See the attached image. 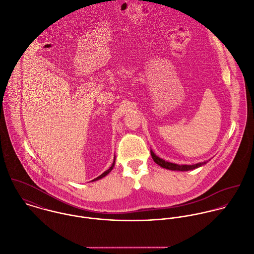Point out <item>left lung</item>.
Masks as SVG:
<instances>
[{"instance_id":"obj_1","label":"left lung","mask_w":254,"mask_h":254,"mask_svg":"<svg viewBox=\"0 0 254 254\" xmlns=\"http://www.w3.org/2000/svg\"><path fill=\"white\" fill-rule=\"evenodd\" d=\"M150 154L152 159L154 160V162L156 164H158L159 166L166 168V170H170V171H179V172H188V171H191L194 170V168H197L199 166H202L204 164H206L208 162V160L202 161V162H198L195 164H177L174 162H170V161H166L160 157H158L151 149H150Z\"/></svg>"}]
</instances>
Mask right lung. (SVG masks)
Here are the masks:
<instances>
[{
	"mask_svg": "<svg viewBox=\"0 0 254 254\" xmlns=\"http://www.w3.org/2000/svg\"><path fill=\"white\" fill-rule=\"evenodd\" d=\"M115 163H116V156H115V159H114V162H113V164L111 165V167L109 168L108 171H106L104 174H102L100 177H98L97 179H95V180H93V182H96V181H99V180H101V179H103V178H105L106 176H108L111 172H112V170L114 168V166H115Z\"/></svg>",
	"mask_w": 254,
	"mask_h": 254,
	"instance_id": "obj_1",
	"label": "right lung"
}]
</instances>
